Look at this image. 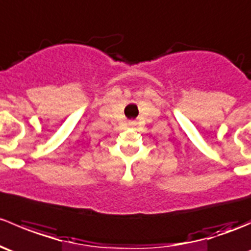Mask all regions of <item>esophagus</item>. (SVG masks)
Returning <instances> with one entry per match:
<instances>
[{
    "mask_svg": "<svg viewBox=\"0 0 251 251\" xmlns=\"http://www.w3.org/2000/svg\"><path fill=\"white\" fill-rule=\"evenodd\" d=\"M135 121H130V125H135Z\"/></svg>",
    "mask_w": 251,
    "mask_h": 251,
    "instance_id": "1",
    "label": "esophagus"
}]
</instances>
